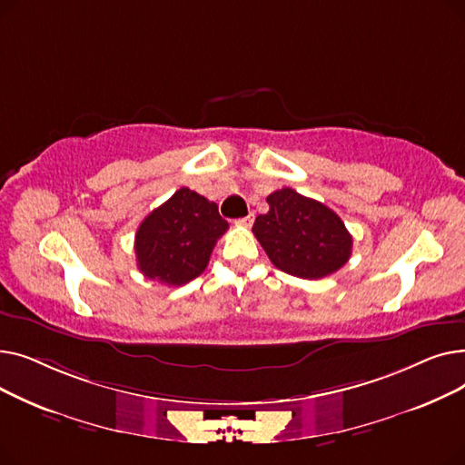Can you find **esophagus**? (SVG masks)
I'll return each mask as SVG.
<instances>
[{"instance_id":"1","label":"esophagus","mask_w":465,"mask_h":465,"mask_svg":"<svg viewBox=\"0 0 465 465\" xmlns=\"http://www.w3.org/2000/svg\"><path fill=\"white\" fill-rule=\"evenodd\" d=\"M252 223H254V213H249L245 218H239L237 220V224L239 226H245V228H251Z\"/></svg>"}]
</instances>
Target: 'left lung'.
<instances>
[{"mask_svg": "<svg viewBox=\"0 0 465 465\" xmlns=\"http://www.w3.org/2000/svg\"><path fill=\"white\" fill-rule=\"evenodd\" d=\"M270 211L252 232L281 272L316 281L335 273L352 254V235L330 207L292 188L267 195Z\"/></svg>", "mask_w": 465, "mask_h": 465, "instance_id": "1", "label": "left lung"}]
</instances>
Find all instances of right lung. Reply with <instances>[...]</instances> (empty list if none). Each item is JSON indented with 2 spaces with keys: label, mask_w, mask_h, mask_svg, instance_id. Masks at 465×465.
I'll return each mask as SVG.
<instances>
[{
  "label": "right lung",
  "mask_w": 465,
  "mask_h": 465,
  "mask_svg": "<svg viewBox=\"0 0 465 465\" xmlns=\"http://www.w3.org/2000/svg\"><path fill=\"white\" fill-rule=\"evenodd\" d=\"M228 230L216 203L186 186L146 216L135 233L139 272L169 286L205 272L216 241Z\"/></svg>",
  "instance_id": "obj_1"
}]
</instances>
